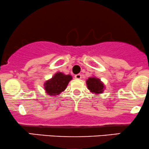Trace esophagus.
<instances>
[{
    "mask_svg": "<svg viewBox=\"0 0 149 149\" xmlns=\"http://www.w3.org/2000/svg\"><path fill=\"white\" fill-rule=\"evenodd\" d=\"M75 79H81V74H80V73H79V74L75 75Z\"/></svg>",
    "mask_w": 149,
    "mask_h": 149,
    "instance_id": "34e87169",
    "label": "esophagus"
}]
</instances>
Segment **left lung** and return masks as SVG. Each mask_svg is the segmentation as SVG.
Segmentation results:
<instances>
[{
    "mask_svg": "<svg viewBox=\"0 0 149 149\" xmlns=\"http://www.w3.org/2000/svg\"><path fill=\"white\" fill-rule=\"evenodd\" d=\"M88 88L94 93H101L103 91V84L101 82L99 79L96 78H89L86 81Z\"/></svg>",
    "mask_w": 149,
    "mask_h": 149,
    "instance_id": "8db88e82",
    "label": "left lung"
}]
</instances>
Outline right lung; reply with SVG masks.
<instances>
[{
    "mask_svg": "<svg viewBox=\"0 0 149 149\" xmlns=\"http://www.w3.org/2000/svg\"><path fill=\"white\" fill-rule=\"evenodd\" d=\"M71 79L72 76L70 75H65L58 72L54 75L52 79L45 83V90L48 94L51 95L59 94L65 90Z\"/></svg>",
    "mask_w": 149,
    "mask_h": 149,
    "instance_id": "1",
    "label": "right lung"
}]
</instances>
